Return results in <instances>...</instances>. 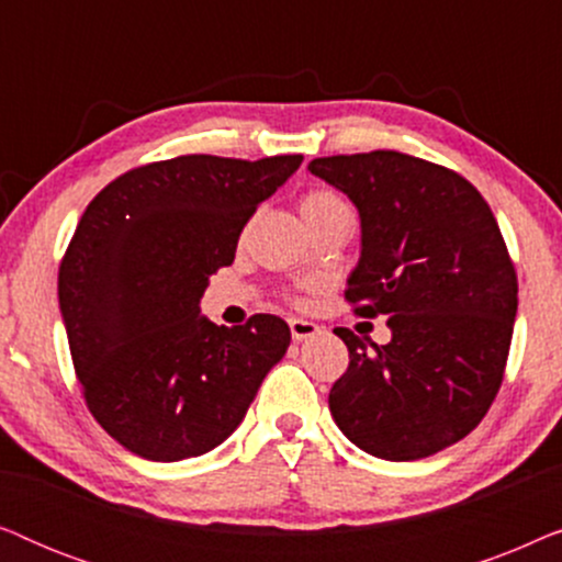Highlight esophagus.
<instances>
[{"mask_svg": "<svg viewBox=\"0 0 562 562\" xmlns=\"http://www.w3.org/2000/svg\"><path fill=\"white\" fill-rule=\"evenodd\" d=\"M289 327H291V337H294V342L310 340V337L319 335V325H314L310 319H289Z\"/></svg>", "mask_w": 562, "mask_h": 562, "instance_id": "obj_1", "label": "esophagus"}]
</instances>
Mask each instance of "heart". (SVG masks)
<instances>
[{
	"label": "heart",
	"mask_w": 562,
	"mask_h": 562,
	"mask_svg": "<svg viewBox=\"0 0 562 562\" xmlns=\"http://www.w3.org/2000/svg\"><path fill=\"white\" fill-rule=\"evenodd\" d=\"M299 210H302L306 225H312V222L327 217V214L348 210V204H345V199L340 194H335L333 189H312L302 196ZM312 286H314L312 281L302 283V289H312Z\"/></svg>",
	"instance_id": "obj_1"
}]
</instances>
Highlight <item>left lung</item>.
<instances>
[{"mask_svg": "<svg viewBox=\"0 0 562 562\" xmlns=\"http://www.w3.org/2000/svg\"><path fill=\"white\" fill-rule=\"evenodd\" d=\"M310 171L360 214L345 299L391 329L373 350L335 329L350 363L329 412L375 458L435 456L475 429L504 381L519 286L494 212L460 173L396 150L314 158Z\"/></svg>", "mask_w": 562, "mask_h": 562, "instance_id": "1", "label": "left lung"}]
</instances>
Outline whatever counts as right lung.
<instances>
[{
    "instance_id": "obj_1",
    "label": "right lung",
    "mask_w": 562,
    "mask_h": 562,
    "mask_svg": "<svg viewBox=\"0 0 562 562\" xmlns=\"http://www.w3.org/2000/svg\"><path fill=\"white\" fill-rule=\"evenodd\" d=\"M304 156H179L137 166L91 199L58 268V302L83 398L135 456L196 458L240 425L289 325L199 314L258 204Z\"/></svg>"
}]
</instances>
